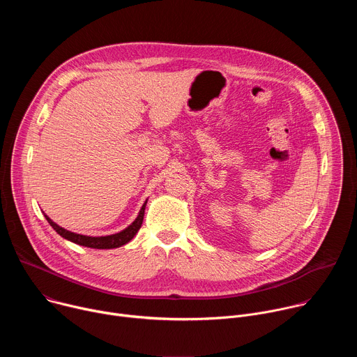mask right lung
I'll use <instances>...</instances> for the list:
<instances>
[{
  "label": "right lung",
  "mask_w": 357,
  "mask_h": 357,
  "mask_svg": "<svg viewBox=\"0 0 357 357\" xmlns=\"http://www.w3.org/2000/svg\"><path fill=\"white\" fill-rule=\"evenodd\" d=\"M145 205H146V200L142 205L139 215L137 216V219L123 231L112 234V236H101V237H90V236H83V234H77V233H72L69 230H65L63 227L58 226L55 222L50 220L46 215V220L47 223L54 227V230H56L58 234H61L63 238L73 241L76 244L84 245V247H90V248H117L120 245L127 244L135 234L137 231L141 229L142 220H144V212H145Z\"/></svg>",
  "instance_id": "right-lung-1"
}]
</instances>
